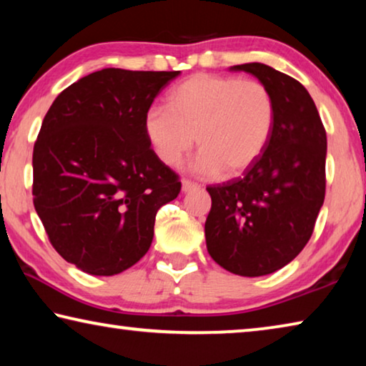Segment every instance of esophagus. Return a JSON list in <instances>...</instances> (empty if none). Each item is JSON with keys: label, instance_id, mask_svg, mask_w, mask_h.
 Here are the masks:
<instances>
[{"label": "esophagus", "instance_id": "1", "mask_svg": "<svg viewBox=\"0 0 366 366\" xmlns=\"http://www.w3.org/2000/svg\"><path fill=\"white\" fill-rule=\"evenodd\" d=\"M198 189V184L189 181V179H182V192H192Z\"/></svg>", "mask_w": 366, "mask_h": 366}]
</instances>
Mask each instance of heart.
Returning <instances> with one entry per match:
<instances>
[{
    "mask_svg": "<svg viewBox=\"0 0 366 366\" xmlns=\"http://www.w3.org/2000/svg\"><path fill=\"white\" fill-rule=\"evenodd\" d=\"M276 104L268 86L253 79L197 74L172 89L168 108L145 113L144 131L154 154L176 166L195 142L197 172L239 176L250 169L268 147Z\"/></svg>",
    "mask_w": 366,
    "mask_h": 366,
    "instance_id": "heart-1",
    "label": "heart"
}]
</instances>
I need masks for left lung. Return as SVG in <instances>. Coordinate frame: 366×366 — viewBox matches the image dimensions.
<instances>
[{
    "label": "left lung",
    "instance_id": "left-lung-1",
    "mask_svg": "<svg viewBox=\"0 0 366 366\" xmlns=\"http://www.w3.org/2000/svg\"><path fill=\"white\" fill-rule=\"evenodd\" d=\"M268 86L276 104L271 140L242 177L208 185L207 249L239 276H264L292 262L312 237L326 192V131L299 80L262 63L232 66Z\"/></svg>",
    "mask_w": 366,
    "mask_h": 366
}]
</instances>
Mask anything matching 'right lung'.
I'll use <instances>...</instances> for the list:
<instances>
[{"instance_id": "obj_1", "label": "right lung", "mask_w": 366, "mask_h": 366, "mask_svg": "<svg viewBox=\"0 0 366 366\" xmlns=\"http://www.w3.org/2000/svg\"><path fill=\"white\" fill-rule=\"evenodd\" d=\"M179 71L108 67L49 107L34 145V207L67 263L94 276L131 268L150 249L179 176L148 144L144 117Z\"/></svg>"}]
</instances>
